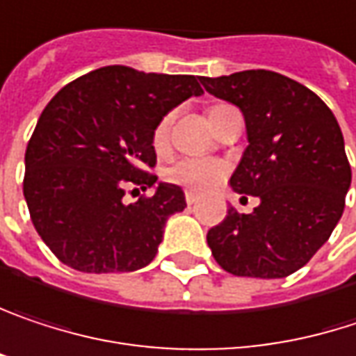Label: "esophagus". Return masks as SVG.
<instances>
[{"label":"esophagus","instance_id":"obj_1","mask_svg":"<svg viewBox=\"0 0 356 356\" xmlns=\"http://www.w3.org/2000/svg\"><path fill=\"white\" fill-rule=\"evenodd\" d=\"M197 200H199V197L193 191H186V204H195Z\"/></svg>","mask_w":356,"mask_h":356}]
</instances>
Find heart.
<instances>
[{
	"instance_id": "b5f03b06",
	"label": "heart",
	"mask_w": 356,
	"mask_h": 356,
	"mask_svg": "<svg viewBox=\"0 0 356 356\" xmlns=\"http://www.w3.org/2000/svg\"><path fill=\"white\" fill-rule=\"evenodd\" d=\"M217 108H221V106H213L209 112H215ZM170 122H172V118L163 116L154 131V147L157 152H161L168 145ZM225 174H227V168L223 161L202 159V157H182L165 170V178L170 182L184 186L188 191H195V193H207V191L215 188L225 178Z\"/></svg>"
}]
</instances>
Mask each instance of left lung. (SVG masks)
<instances>
[{
	"label": "left lung",
	"instance_id": "1",
	"mask_svg": "<svg viewBox=\"0 0 356 356\" xmlns=\"http://www.w3.org/2000/svg\"><path fill=\"white\" fill-rule=\"evenodd\" d=\"M200 81L244 114L248 147L229 186L260 200L252 213L229 209L207 244L236 277H289L328 242L344 211L350 165L338 120L320 96L275 71Z\"/></svg>",
	"mask_w": 356,
	"mask_h": 356
}]
</instances>
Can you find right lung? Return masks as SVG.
<instances>
[{
    "label": "right lung",
    "mask_w": 356,
    "mask_h": 356,
    "mask_svg": "<svg viewBox=\"0 0 356 356\" xmlns=\"http://www.w3.org/2000/svg\"><path fill=\"white\" fill-rule=\"evenodd\" d=\"M195 75L100 67L61 88L26 147L24 199L32 223L67 266L79 273H133L156 258L165 221L184 211V191L147 174L154 131L191 96ZM154 197L127 205V188ZM138 190V189H136Z\"/></svg>",
    "instance_id": "add662e5"
}]
</instances>
